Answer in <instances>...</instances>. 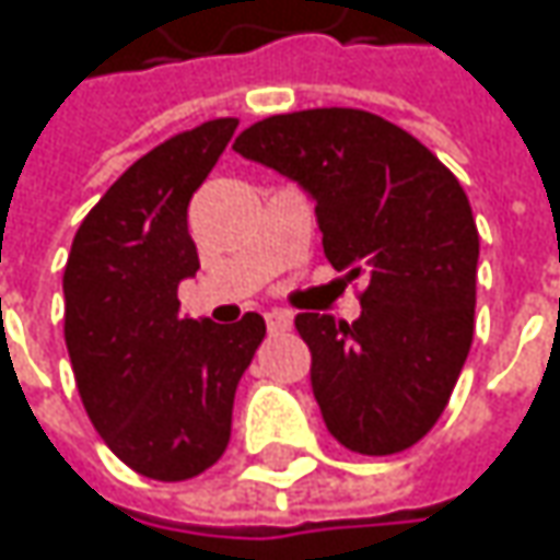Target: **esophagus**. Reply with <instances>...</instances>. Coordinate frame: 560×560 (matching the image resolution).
I'll return each mask as SVG.
<instances>
[{"label": "esophagus", "instance_id": "obj_1", "mask_svg": "<svg viewBox=\"0 0 560 560\" xmlns=\"http://www.w3.org/2000/svg\"><path fill=\"white\" fill-rule=\"evenodd\" d=\"M266 326H269V331H284V328L291 326V313H288V310H272V313H266Z\"/></svg>", "mask_w": 560, "mask_h": 560}]
</instances>
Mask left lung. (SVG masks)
<instances>
[{
    "mask_svg": "<svg viewBox=\"0 0 560 560\" xmlns=\"http://www.w3.org/2000/svg\"><path fill=\"white\" fill-rule=\"evenodd\" d=\"M234 150L301 184L328 262L366 279L360 319H294L328 432L373 457L417 445L474 345L479 232L460 182L417 137L363 109L272 115Z\"/></svg>",
    "mask_w": 560,
    "mask_h": 560,
    "instance_id": "8db88e82",
    "label": "left lung"
}]
</instances>
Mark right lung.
<instances>
[{
    "label": "right lung",
    "mask_w": 560,
    "mask_h": 560,
    "mask_svg": "<svg viewBox=\"0 0 560 560\" xmlns=\"http://www.w3.org/2000/svg\"><path fill=\"white\" fill-rule=\"evenodd\" d=\"M215 118L140 156L86 212L65 266V345L86 417L140 476L182 482L232 439L237 382L266 335L182 316L178 284L200 269L187 207L229 147Z\"/></svg>",
    "instance_id": "add662e5"
}]
</instances>
